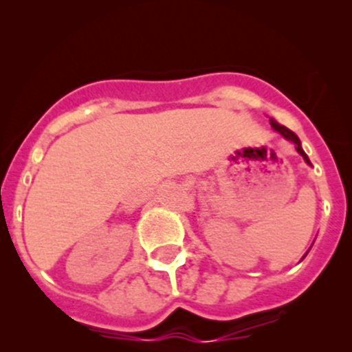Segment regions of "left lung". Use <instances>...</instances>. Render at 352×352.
Returning a JSON list of instances; mask_svg holds the SVG:
<instances>
[{
    "instance_id": "1",
    "label": "left lung",
    "mask_w": 352,
    "mask_h": 352,
    "mask_svg": "<svg viewBox=\"0 0 352 352\" xmlns=\"http://www.w3.org/2000/svg\"><path fill=\"white\" fill-rule=\"evenodd\" d=\"M269 122H271V126L274 127V129L278 131L279 134H283V136H285L287 141H291V143H294V146H296V151H298V153H300L301 156H303V160H305V162L308 163V165H311V163H310V160H308L307 153H305V151H303V148H301V141H300V138H298L296 134L293 133V131H289V129H287V127L281 126V124H279L278 120H274V119H269ZM305 255H307V254H305Z\"/></svg>"
}]
</instances>
